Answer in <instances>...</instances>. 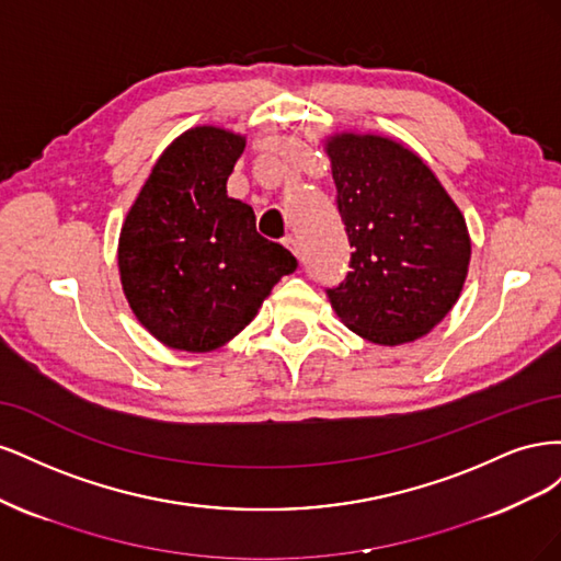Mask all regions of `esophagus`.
<instances>
[{
    "label": "esophagus",
    "mask_w": 561,
    "mask_h": 561,
    "mask_svg": "<svg viewBox=\"0 0 561 561\" xmlns=\"http://www.w3.org/2000/svg\"><path fill=\"white\" fill-rule=\"evenodd\" d=\"M283 243H285V248H290V250H293V254H295L297 260H301V250H299V243H297L295 236H287V239H285Z\"/></svg>",
    "instance_id": "1"
}]
</instances>
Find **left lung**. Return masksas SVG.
<instances>
[{"instance_id": "8db88e82", "label": "left lung", "mask_w": 561, "mask_h": 561, "mask_svg": "<svg viewBox=\"0 0 561 561\" xmlns=\"http://www.w3.org/2000/svg\"><path fill=\"white\" fill-rule=\"evenodd\" d=\"M351 271L328 287L344 325L398 346L431 332L463 290L470 236L461 210L412 149L381 135L328 138Z\"/></svg>"}]
</instances>
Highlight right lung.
I'll use <instances>...</instances> for the list:
<instances>
[{"label":"right lung","mask_w":561,"mask_h":561,"mask_svg":"<svg viewBox=\"0 0 561 561\" xmlns=\"http://www.w3.org/2000/svg\"><path fill=\"white\" fill-rule=\"evenodd\" d=\"M243 135L196 126L159 157L118 236L124 295L161 344L206 353L257 316L297 260L257 233L248 203L227 196Z\"/></svg>","instance_id":"right-lung-1"}]
</instances>
